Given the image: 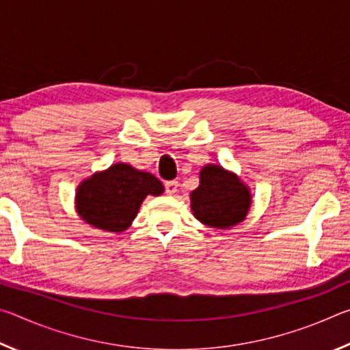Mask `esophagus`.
I'll return each instance as SVG.
<instances>
[{
  "label": "esophagus",
  "instance_id": "1",
  "mask_svg": "<svg viewBox=\"0 0 350 350\" xmlns=\"http://www.w3.org/2000/svg\"><path fill=\"white\" fill-rule=\"evenodd\" d=\"M177 188H179V182L177 180L165 182V193L167 194H174L177 191Z\"/></svg>",
  "mask_w": 350,
  "mask_h": 350
}]
</instances>
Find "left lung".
Returning a JSON list of instances; mask_svg holds the SVG:
<instances>
[{"label": "left lung", "instance_id": "obj_1", "mask_svg": "<svg viewBox=\"0 0 350 350\" xmlns=\"http://www.w3.org/2000/svg\"><path fill=\"white\" fill-rule=\"evenodd\" d=\"M250 199L248 188L234 174L206 165L200 171L199 187L191 193V210L208 227L228 228L244 221Z\"/></svg>", "mask_w": 350, "mask_h": 350}]
</instances>
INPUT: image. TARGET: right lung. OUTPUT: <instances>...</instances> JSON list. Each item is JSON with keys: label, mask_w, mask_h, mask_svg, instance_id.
<instances>
[{"label": "right lung", "mask_w": 350, "mask_h": 350, "mask_svg": "<svg viewBox=\"0 0 350 350\" xmlns=\"http://www.w3.org/2000/svg\"><path fill=\"white\" fill-rule=\"evenodd\" d=\"M163 193L162 182L131 165H112L77 189V210L83 221L106 232H123L131 225L148 194Z\"/></svg>", "instance_id": "1"}]
</instances>
